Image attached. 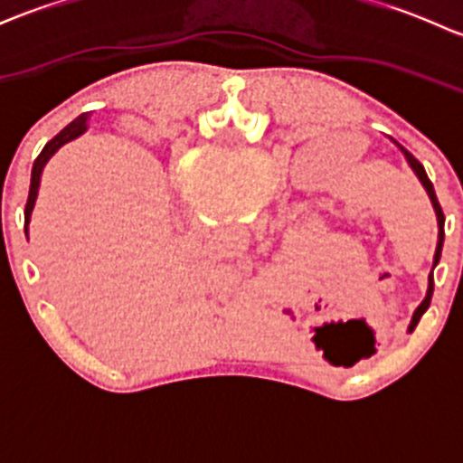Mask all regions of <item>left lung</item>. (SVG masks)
<instances>
[{
	"label": "left lung",
	"mask_w": 463,
	"mask_h": 463,
	"mask_svg": "<svg viewBox=\"0 0 463 463\" xmlns=\"http://www.w3.org/2000/svg\"><path fill=\"white\" fill-rule=\"evenodd\" d=\"M399 147H401V145H399ZM401 149H403L405 158H408V163H410V167H412V170H414V175L419 176V181H421V184H423V188H426L428 197H430V202H432V208H434V213H437L439 241H437V250H434V261H432V270H434V266L439 264V258H441V249H443V223H446V217H443V213H441V205H439V202H437V194H434V188H432L430 179H428L426 170H423V165H421V163L417 161V158L412 156V154L408 152V149H405V147H401ZM432 270H430V278H428V293H426V300H423L421 305L417 307V311H414V316H412V322H410V329H408V331H414V326L419 325V320H421V316L426 314V311H428V307H430V300H432V291H434V282H432Z\"/></svg>",
	"instance_id": "8db88e82"
}]
</instances>
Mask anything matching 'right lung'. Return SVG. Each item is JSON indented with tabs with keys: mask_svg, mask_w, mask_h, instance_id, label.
I'll list each match as a JSON object with an SVG mask.
<instances>
[{
	"mask_svg": "<svg viewBox=\"0 0 463 463\" xmlns=\"http://www.w3.org/2000/svg\"><path fill=\"white\" fill-rule=\"evenodd\" d=\"M87 129V114L78 116L76 120H71V123L67 125V128L62 129V132L58 134L55 138H51L49 143L44 145V149L40 152V156L35 158V163H33V172H31V190H29V202H26V208H24V231L29 232V222H31V213H33V205H35V199H37V188H40V175L42 170H44L46 161H49L51 156H53L55 152H58L60 147H62L64 143L73 141V138L80 137L82 132Z\"/></svg>",
	"mask_w": 463,
	"mask_h": 463,
	"instance_id": "add662e5",
	"label": "right lung"
}]
</instances>
